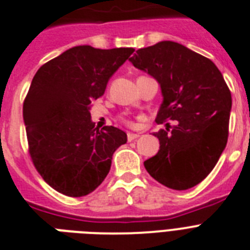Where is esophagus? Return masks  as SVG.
<instances>
[{"mask_svg": "<svg viewBox=\"0 0 250 250\" xmlns=\"http://www.w3.org/2000/svg\"><path fill=\"white\" fill-rule=\"evenodd\" d=\"M139 134H134V132H127V140L129 141H132L135 140V139L139 138Z\"/></svg>", "mask_w": 250, "mask_h": 250, "instance_id": "obj_1", "label": "esophagus"}]
</instances>
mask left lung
<instances>
[{
  "instance_id": "8db88e82",
  "label": "left lung",
  "mask_w": 250,
  "mask_h": 250,
  "mask_svg": "<svg viewBox=\"0 0 250 250\" xmlns=\"http://www.w3.org/2000/svg\"><path fill=\"white\" fill-rule=\"evenodd\" d=\"M160 85L163 103L155 121L175 124L154 132L158 154L144 163L156 182L174 190L199 184L228 141L231 95L211 60L174 41L139 48L129 59Z\"/></svg>"
}]
</instances>
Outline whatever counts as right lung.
Instances as JSON below:
<instances>
[{
  "label": "right lung",
  "mask_w": 250,
  "mask_h": 250,
  "mask_svg": "<svg viewBox=\"0 0 250 250\" xmlns=\"http://www.w3.org/2000/svg\"><path fill=\"white\" fill-rule=\"evenodd\" d=\"M134 52L75 46L37 70L23 103L28 149L35 167L59 193L85 196L104 182L112 154L127 141L114 126L91 121V101Z\"/></svg>",
  "instance_id": "add662e5"
}]
</instances>
